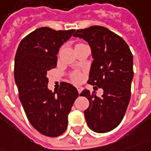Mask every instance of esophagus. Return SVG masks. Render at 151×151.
<instances>
[{
  "label": "esophagus",
  "mask_w": 151,
  "mask_h": 151,
  "mask_svg": "<svg viewBox=\"0 0 151 151\" xmlns=\"http://www.w3.org/2000/svg\"><path fill=\"white\" fill-rule=\"evenodd\" d=\"M77 89H78V93H80L81 92H82V90H83V88H82V87H80V86H78V87H77Z\"/></svg>",
  "instance_id": "1"
}]
</instances>
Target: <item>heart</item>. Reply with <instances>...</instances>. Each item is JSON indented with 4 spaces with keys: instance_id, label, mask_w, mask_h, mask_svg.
Instances as JSON below:
<instances>
[{
    "instance_id": "obj_1",
    "label": "heart",
    "mask_w": 151,
    "mask_h": 151,
    "mask_svg": "<svg viewBox=\"0 0 151 151\" xmlns=\"http://www.w3.org/2000/svg\"><path fill=\"white\" fill-rule=\"evenodd\" d=\"M72 78H73V81H74V82H79L81 80V74L78 73H74L73 74Z\"/></svg>"
}]
</instances>
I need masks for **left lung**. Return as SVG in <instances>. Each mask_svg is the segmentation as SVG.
<instances>
[{
    "mask_svg": "<svg viewBox=\"0 0 151 151\" xmlns=\"http://www.w3.org/2000/svg\"><path fill=\"white\" fill-rule=\"evenodd\" d=\"M74 37L83 39L91 48L93 61L88 83L103 89V95L84 89L89 106L84 111L88 127L97 133L115 129L122 121L131 98L133 56L122 37L108 29L94 25L78 29Z\"/></svg>",
    "mask_w": 151,
    "mask_h": 151,
    "instance_id": "1",
    "label": "left lung"
}]
</instances>
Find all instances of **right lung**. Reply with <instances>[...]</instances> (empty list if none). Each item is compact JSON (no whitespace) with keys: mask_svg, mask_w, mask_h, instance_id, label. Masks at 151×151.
Returning a JSON list of instances; mask_svg holds the SVG:
<instances>
[{"mask_svg":"<svg viewBox=\"0 0 151 151\" xmlns=\"http://www.w3.org/2000/svg\"><path fill=\"white\" fill-rule=\"evenodd\" d=\"M74 29L54 30L41 27L19 43L14 75L19 100L29 122L42 135L56 137L68 127V115L78 97L72 84L63 82L57 92L48 88V71L57 65L59 48Z\"/></svg>","mask_w":151,"mask_h":151,"instance_id":"1","label":"right lung"}]
</instances>
